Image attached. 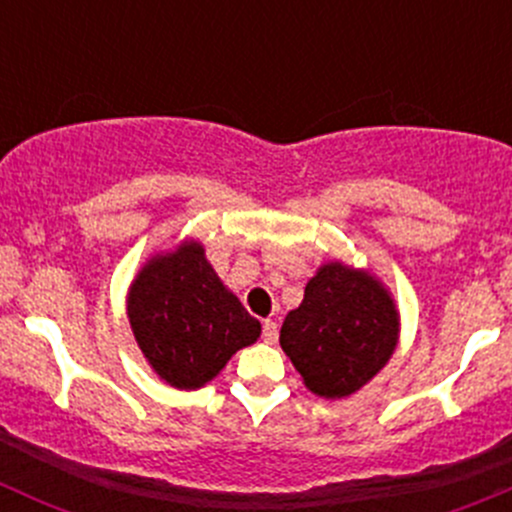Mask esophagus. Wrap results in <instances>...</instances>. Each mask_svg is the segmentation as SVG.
<instances>
[{
    "instance_id": "obj_1",
    "label": "esophagus",
    "mask_w": 512,
    "mask_h": 512,
    "mask_svg": "<svg viewBox=\"0 0 512 512\" xmlns=\"http://www.w3.org/2000/svg\"><path fill=\"white\" fill-rule=\"evenodd\" d=\"M277 337H280L277 322H272V319H265V322H262V339H265L267 344H277Z\"/></svg>"
}]
</instances>
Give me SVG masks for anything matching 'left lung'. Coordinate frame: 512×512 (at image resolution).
Wrapping results in <instances>:
<instances>
[{
	"label": "left lung",
	"mask_w": 512,
	"mask_h": 512,
	"mask_svg": "<svg viewBox=\"0 0 512 512\" xmlns=\"http://www.w3.org/2000/svg\"><path fill=\"white\" fill-rule=\"evenodd\" d=\"M399 342V312L371 272L327 262L285 317L280 344L304 386L324 399H344L369 384Z\"/></svg>",
	"instance_id": "left-lung-1"
}]
</instances>
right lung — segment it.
Returning <instances> with one entry per match:
<instances>
[{"label": "right lung", "mask_w": 512, "mask_h": 512, "mask_svg": "<svg viewBox=\"0 0 512 512\" xmlns=\"http://www.w3.org/2000/svg\"><path fill=\"white\" fill-rule=\"evenodd\" d=\"M126 302L143 356L175 389H200L213 381L230 356L255 344L262 332L195 240L151 257Z\"/></svg>", "instance_id": "1"}]
</instances>
